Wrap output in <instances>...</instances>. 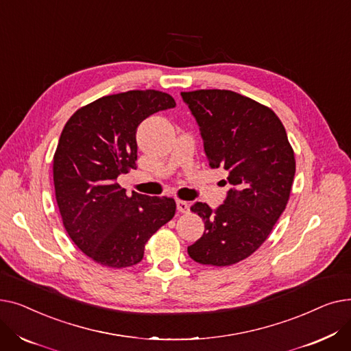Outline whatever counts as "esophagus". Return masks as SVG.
I'll list each match as a JSON object with an SVG mask.
<instances>
[{
	"mask_svg": "<svg viewBox=\"0 0 351 351\" xmlns=\"http://www.w3.org/2000/svg\"><path fill=\"white\" fill-rule=\"evenodd\" d=\"M176 209L180 213H188L189 212V205L186 204V202H183V200H176Z\"/></svg>",
	"mask_w": 351,
	"mask_h": 351,
	"instance_id": "34e87169",
	"label": "esophagus"
}]
</instances>
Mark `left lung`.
Here are the masks:
<instances>
[{
  "label": "left lung",
  "instance_id": "left-lung-1",
  "mask_svg": "<svg viewBox=\"0 0 351 351\" xmlns=\"http://www.w3.org/2000/svg\"><path fill=\"white\" fill-rule=\"evenodd\" d=\"M199 126L210 168L228 171L223 205L191 208L205 233L188 247L200 265L230 266L256 252L286 209L296 160L273 110L226 89L182 92Z\"/></svg>",
  "mask_w": 351,
  "mask_h": 351
}]
</instances>
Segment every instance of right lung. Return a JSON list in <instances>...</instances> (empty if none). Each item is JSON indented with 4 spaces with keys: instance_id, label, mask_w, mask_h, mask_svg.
Wrapping results in <instances>:
<instances>
[{
    "instance_id": "1",
    "label": "right lung",
    "mask_w": 351,
    "mask_h": 351,
    "mask_svg": "<svg viewBox=\"0 0 351 351\" xmlns=\"http://www.w3.org/2000/svg\"><path fill=\"white\" fill-rule=\"evenodd\" d=\"M175 106L165 92L128 90L80 108L62 129L53 155L62 223L78 249L102 266L139 263L149 237L175 216L172 197L126 196L117 182L136 169L139 123Z\"/></svg>"
}]
</instances>
